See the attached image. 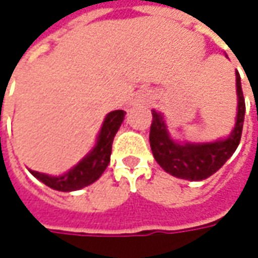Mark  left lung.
<instances>
[{
	"mask_svg": "<svg viewBox=\"0 0 258 258\" xmlns=\"http://www.w3.org/2000/svg\"><path fill=\"white\" fill-rule=\"evenodd\" d=\"M237 87V117L234 128L228 137L211 143H178L170 136V131L160 111H153V122L150 130V146L156 161L165 173L188 181H201L218 171L230 157L234 154L240 144L243 122H244L245 102L241 90V80L235 71Z\"/></svg>",
	"mask_w": 258,
	"mask_h": 258,
	"instance_id": "8db88e82",
	"label": "left lung"
}]
</instances>
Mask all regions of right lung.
Segmentation results:
<instances>
[{"instance_id": "add662e5", "label": "right lung", "mask_w": 258, "mask_h": 258, "mask_svg": "<svg viewBox=\"0 0 258 258\" xmlns=\"http://www.w3.org/2000/svg\"><path fill=\"white\" fill-rule=\"evenodd\" d=\"M124 117H125V111L122 110L108 112L104 118L95 146L83 160H80L73 168H70L67 173L61 175H48L32 170H30V173L37 180L48 185L49 188L64 191V192L81 190L87 185L93 184L101 177V174L105 171L107 165L110 163L112 141L124 121Z\"/></svg>"}]
</instances>
